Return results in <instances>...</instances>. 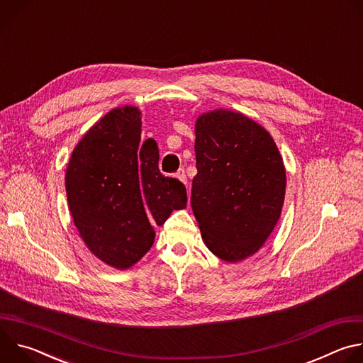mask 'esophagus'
Listing matches in <instances>:
<instances>
[{
  "label": "esophagus",
  "mask_w": 363,
  "mask_h": 363,
  "mask_svg": "<svg viewBox=\"0 0 363 363\" xmlns=\"http://www.w3.org/2000/svg\"><path fill=\"white\" fill-rule=\"evenodd\" d=\"M177 177L184 182V184H186V172H185V169L182 168V169H179L178 172H177Z\"/></svg>",
  "instance_id": "1"
}]
</instances>
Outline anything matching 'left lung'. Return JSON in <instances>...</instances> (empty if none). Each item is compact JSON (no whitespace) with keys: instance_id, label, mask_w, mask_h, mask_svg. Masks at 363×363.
<instances>
[{"instance_id":"left-lung-1","label":"left lung","mask_w":363,"mask_h":363,"mask_svg":"<svg viewBox=\"0 0 363 363\" xmlns=\"http://www.w3.org/2000/svg\"><path fill=\"white\" fill-rule=\"evenodd\" d=\"M195 157L191 206L202 240L224 262L244 260L280 218L286 192L280 152L264 128L220 109L196 119Z\"/></svg>"}]
</instances>
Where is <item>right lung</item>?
Returning <instances> with one entry per match:
<instances>
[{
    "label": "right lung",
    "mask_w": 363,
    "mask_h": 363,
    "mask_svg": "<svg viewBox=\"0 0 363 363\" xmlns=\"http://www.w3.org/2000/svg\"><path fill=\"white\" fill-rule=\"evenodd\" d=\"M140 112L103 116L77 143L66 169L69 210L87 248L125 270L149 251L155 225L186 206L185 185L160 172V152L140 145Z\"/></svg>",
    "instance_id": "add662e5"
}]
</instances>
